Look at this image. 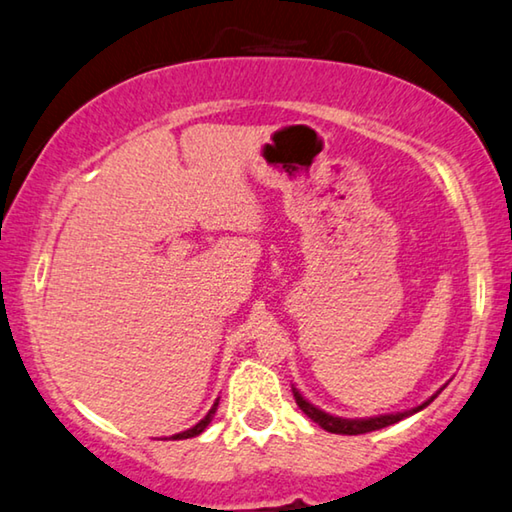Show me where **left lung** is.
Here are the masks:
<instances>
[{"mask_svg":"<svg viewBox=\"0 0 512 512\" xmlns=\"http://www.w3.org/2000/svg\"><path fill=\"white\" fill-rule=\"evenodd\" d=\"M446 387V384H444ZM442 387V389H444ZM439 389V391H442ZM437 391V393H439ZM437 393H432V396L426 400V403L412 407V410H405V412H396V414H380V416H368V419H343V416H334V414H327L318 410L316 405H311L309 400H306L300 391L293 387V396H295V403L300 410L309 416L311 421H316L322 430L327 432H334V435H364V432H373V430H380V428H387L393 426V423L407 419V416H412L416 412H421L423 407H428L432 400L437 398Z\"/></svg>","mask_w":512,"mask_h":512,"instance_id":"8db88e82","label":"left lung"}]
</instances>
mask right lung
<instances>
[{
	"instance_id": "add662e5",
	"label": "right lung",
	"mask_w": 512,
	"mask_h": 512,
	"mask_svg": "<svg viewBox=\"0 0 512 512\" xmlns=\"http://www.w3.org/2000/svg\"><path fill=\"white\" fill-rule=\"evenodd\" d=\"M217 405H219V398L215 400V405L210 407V412L203 416V419L196 423V426H192L190 430H183V432H178V435H171V439H190V437H196V435H201L203 430L208 428V423L212 421V416H215V412H217Z\"/></svg>"
}]
</instances>
